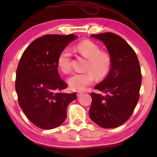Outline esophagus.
<instances>
[{"mask_svg":"<svg viewBox=\"0 0 157 157\" xmlns=\"http://www.w3.org/2000/svg\"><path fill=\"white\" fill-rule=\"evenodd\" d=\"M83 94H84L83 92H78L77 93V95H78V97H80Z\"/></svg>","mask_w":157,"mask_h":157,"instance_id":"obj_1","label":"esophagus"}]
</instances>
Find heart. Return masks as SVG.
<instances>
[{
    "label": "heart",
    "mask_w": 157,
    "mask_h": 157,
    "mask_svg": "<svg viewBox=\"0 0 157 157\" xmlns=\"http://www.w3.org/2000/svg\"><path fill=\"white\" fill-rule=\"evenodd\" d=\"M74 48L82 56L88 59L83 73H75L68 79L70 89L74 91H82L94 83L95 76L98 79L105 78L111 68V59L109 54L101 51L94 42L85 40L76 44ZM57 66L63 73L71 71V52L68 48L62 50L57 58Z\"/></svg>",
    "instance_id": "obj_1"
}]
</instances>
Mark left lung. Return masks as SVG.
Returning <instances> with one entry per match:
<instances>
[{
    "label": "left lung",
    "mask_w": 157,
    "mask_h": 157,
    "mask_svg": "<svg viewBox=\"0 0 157 157\" xmlns=\"http://www.w3.org/2000/svg\"><path fill=\"white\" fill-rule=\"evenodd\" d=\"M103 41L111 59V68L104 80L91 93L89 116L103 128L121 126L131 117L140 97L142 75L139 59L132 48L111 33L92 34Z\"/></svg>",
    "instance_id": "obj_1"
}]
</instances>
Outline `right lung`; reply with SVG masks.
<instances>
[{
  "instance_id": "right-lung-1",
  "label": "right lung",
  "mask_w": 157,
  "mask_h": 157,
  "mask_svg": "<svg viewBox=\"0 0 157 157\" xmlns=\"http://www.w3.org/2000/svg\"><path fill=\"white\" fill-rule=\"evenodd\" d=\"M75 38L73 34L39 37L25 50L18 62L15 81L18 105L39 128L59 126L66 118L69 103L77 98L75 93L62 92L68 85L57 70L59 53Z\"/></svg>"
}]
</instances>
